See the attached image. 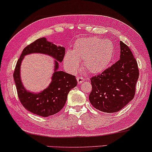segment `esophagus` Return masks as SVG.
Masks as SVG:
<instances>
[{
  "label": "esophagus",
  "instance_id": "34e87169",
  "mask_svg": "<svg viewBox=\"0 0 152 152\" xmlns=\"http://www.w3.org/2000/svg\"><path fill=\"white\" fill-rule=\"evenodd\" d=\"M77 80L78 84H82L83 82H84V81H85V79L82 77H77Z\"/></svg>",
  "mask_w": 152,
  "mask_h": 152
}]
</instances>
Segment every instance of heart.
<instances>
[{
    "label": "heart",
    "mask_w": 152,
    "mask_h": 152,
    "mask_svg": "<svg viewBox=\"0 0 152 152\" xmlns=\"http://www.w3.org/2000/svg\"><path fill=\"white\" fill-rule=\"evenodd\" d=\"M115 53L113 42L108 39L92 37L77 41L71 52L66 53L64 65L70 72H75L80 62L84 61L83 67L90 73L103 71L111 61Z\"/></svg>",
    "instance_id": "1"
}]
</instances>
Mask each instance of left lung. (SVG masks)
Returning <instances> with one entry per match:
<instances>
[{"label": "left lung", "instance_id": "left-lung-1", "mask_svg": "<svg viewBox=\"0 0 152 152\" xmlns=\"http://www.w3.org/2000/svg\"><path fill=\"white\" fill-rule=\"evenodd\" d=\"M120 59L102 73L90 78L91 104L100 111L113 113L133 99L139 77L137 61L130 48L120 42Z\"/></svg>", "mask_w": 152, "mask_h": 152}]
</instances>
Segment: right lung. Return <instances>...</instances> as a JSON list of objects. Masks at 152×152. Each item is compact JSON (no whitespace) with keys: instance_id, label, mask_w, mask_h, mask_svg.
Here are the masks:
<instances>
[{"instance_id":"1","label":"right lung","mask_w":152,"mask_h":152,"mask_svg":"<svg viewBox=\"0 0 152 152\" xmlns=\"http://www.w3.org/2000/svg\"><path fill=\"white\" fill-rule=\"evenodd\" d=\"M65 51L64 47L56 46L48 42L45 37L37 39L23 49L16 64L13 77L21 105L31 113L47 117L58 112L64 107L70 91L77 84L75 76L58 70V61L61 62L64 59ZM33 53L50 55L56 59L52 82L48 88L38 94L27 92L20 77V66L23 57Z\"/></svg>"}]
</instances>
